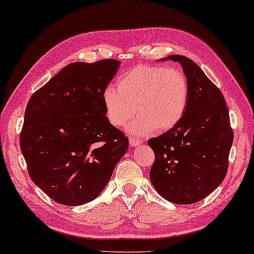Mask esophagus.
Instances as JSON below:
<instances>
[{
    "instance_id": "esophagus-1",
    "label": "esophagus",
    "mask_w": 254,
    "mask_h": 254,
    "mask_svg": "<svg viewBox=\"0 0 254 254\" xmlns=\"http://www.w3.org/2000/svg\"><path fill=\"white\" fill-rule=\"evenodd\" d=\"M129 142H130L131 146H137V145L142 143L141 140L136 139V138H133V137H129Z\"/></svg>"
}]
</instances>
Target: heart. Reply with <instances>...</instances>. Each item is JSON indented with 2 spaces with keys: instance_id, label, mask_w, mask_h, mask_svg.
<instances>
[{
  "instance_id": "b5f03b06",
  "label": "heart",
  "mask_w": 254,
  "mask_h": 254,
  "mask_svg": "<svg viewBox=\"0 0 254 254\" xmlns=\"http://www.w3.org/2000/svg\"><path fill=\"white\" fill-rule=\"evenodd\" d=\"M116 86L117 89L108 87L102 94L106 118L113 126L122 127L136 109L138 117L127 128L134 136H143L154 129L160 132L170 130L187 108V77L174 67L140 64L123 75Z\"/></svg>"
}]
</instances>
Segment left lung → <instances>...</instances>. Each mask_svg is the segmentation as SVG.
I'll return each mask as SVG.
<instances>
[{
	"label": "left lung",
	"mask_w": 254,
	"mask_h": 254,
	"mask_svg": "<svg viewBox=\"0 0 254 254\" xmlns=\"http://www.w3.org/2000/svg\"><path fill=\"white\" fill-rule=\"evenodd\" d=\"M167 59L183 67L189 86L188 103L176 126L149 139L155 154L150 180L167 201L192 204L223 183L234 133L221 90L193 61L183 55Z\"/></svg>",
	"instance_id": "1"
}]
</instances>
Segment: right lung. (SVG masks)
<instances>
[{
	"instance_id": "1",
	"label": "right lung",
	"mask_w": 254,
	"mask_h": 254,
	"mask_svg": "<svg viewBox=\"0 0 254 254\" xmlns=\"http://www.w3.org/2000/svg\"><path fill=\"white\" fill-rule=\"evenodd\" d=\"M121 62H76L33 93L20 149L29 176L64 205L94 200L128 150V138L105 115L102 94Z\"/></svg>"
}]
</instances>
